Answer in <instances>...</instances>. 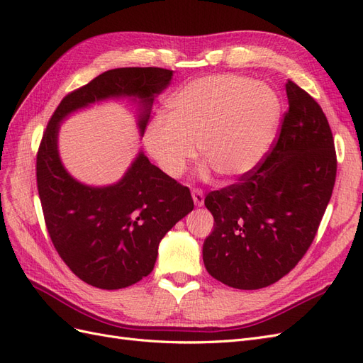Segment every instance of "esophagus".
Segmentation results:
<instances>
[{
    "instance_id": "esophagus-1",
    "label": "esophagus",
    "mask_w": 363,
    "mask_h": 363,
    "mask_svg": "<svg viewBox=\"0 0 363 363\" xmlns=\"http://www.w3.org/2000/svg\"><path fill=\"white\" fill-rule=\"evenodd\" d=\"M192 199L196 207H201L204 204V194L201 189H194L192 191Z\"/></svg>"
}]
</instances>
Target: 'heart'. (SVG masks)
<instances>
[{"label":"heart","mask_w":363,"mask_h":363,"mask_svg":"<svg viewBox=\"0 0 363 363\" xmlns=\"http://www.w3.org/2000/svg\"><path fill=\"white\" fill-rule=\"evenodd\" d=\"M280 116L277 94L265 83L218 74L184 84L167 100V118L151 121L145 147L160 169L177 179L196 150L225 180L244 177L267 155Z\"/></svg>","instance_id":"b5f03b06"}]
</instances>
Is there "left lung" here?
I'll return each mask as SVG.
<instances>
[{"label":"left lung","mask_w":363,"mask_h":363,"mask_svg":"<svg viewBox=\"0 0 363 363\" xmlns=\"http://www.w3.org/2000/svg\"><path fill=\"white\" fill-rule=\"evenodd\" d=\"M286 95L289 108L268 157L204 200L215 218L204 267L236 289L267 288L286 276L309 250L333 192L336 152L323 108L291 80Z\"/></svg>","instance_id":"1"}]
</instances>
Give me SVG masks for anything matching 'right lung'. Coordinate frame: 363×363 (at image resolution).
Returning a JSON list of instances; mask_svg holds the SVG:
<instances>
[{
  "label": "right lung",
  "instance_id": "add662e5",
  "mask_svg": "<svg viewBox=\"0 0 363 363\" xmlns=\"http://www.w3.org/2000/svg\"><path fill=\"white\" fill-rule=\"evenodd\" d=\"M172 71L116 68L100 74L60 101L43 133L36 160L38 191L50 238L77 277L100 289L138 283L155 268L160 240L194 208L189 189L139 151L119 182L89 186L63 167L60 124L95 103L131 98L139 103L144 135L155 98L167 89Z\"/></svg>",
  "mask_w": 363,
  "mask_h": 363
}]
</instances>
